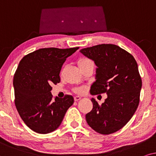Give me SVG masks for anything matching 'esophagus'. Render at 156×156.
<instances>
[{"label":"esophagus","instance_id":"1","mask_svg":"<svg viewBox=\"0 0 156 156\" xmlns=\"http://www.w3.org/2000/svg\"><path fill=\"white\" fill-rule=\"evenodd\" d=\"M81 98V97H80V96H78V95H77V96H75L74 97V100H75V101H79V100Z\"/></svg>","mask_w":156,"mask_h":156}]
</instances>
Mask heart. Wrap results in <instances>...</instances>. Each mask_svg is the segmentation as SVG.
Masks as SVG:
<instances>
[{"mask_svg": "<svg viewBox=\"0 0 156 156\" xmlns=\"http://www.w3.org/2000/svg\"><path fill=\"white\" fill-rule=\"evenodd\" d=\"M92 63L93 62L91 61V60L88 58H80L79 61H78V64H79L80 67L86 66L87 64ZM76 91L78 93H82L83 91V88H78L76 90Z\"/></svg>", "mask_w": 156, "mask_h": 156, "instance_id": "obj_1", "label": "heart"}]
</instances>
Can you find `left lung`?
<instances>
[{"label":"left lung","mask_w":156,"mask_h":156,"mask_svg":"<svg viewBox=\"0 0 156 156\" xmlns=\"http://www.w3.org/2000/svg\"><path fill=\"white\" fill-rule=\"evenodd\" d=\"M80 52L97 66L90 94L108 95L101 105L91 99L93 107L86 115L87 123L98 133H113L129 121L138 106L142 80L138 64L131 54L113 44L94 45Z\"/></svg>","instance_id":"8db88e82"}]
</instances>
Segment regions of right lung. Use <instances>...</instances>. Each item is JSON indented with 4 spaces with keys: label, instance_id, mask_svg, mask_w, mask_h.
Wrapping results in <instances>:
<instances>
[{
    "label": "right lung",
    "instance_id": "add662e5",
    "mask_svg": "<svg viewBox=\"0 0 156 156\" xmlns=\"http://www.w3.org/2000/svg\"><path fill=\"white\" fill-rule=\"evenodd\" d=\"M78 48H41L20 61L13 78L15 105L20 118L33 131L46 134L56 130L73 104L70 95L53 101L51 85L60 83L62 66Z\"/></svg>",
    "mask_w": 156,
    "mask_h": 156
}]
</instances>
